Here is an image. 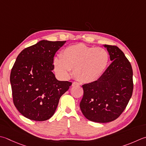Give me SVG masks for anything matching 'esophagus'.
<instances>
[{
  "mask_svg": "<svg viewBox=\"0 0 146 146\" xmlns=\"http://www.w3.org/2000/svg\"><path fill=\"white\" fill-rule=\"evenodd\" d=\"M78 85H80V84H78V82H73L72 83V86L74 87V86H78Z\"/></svg>",
  "mask_w": 146,
  "mask_h": 146,
  "instance_id": "1",
  "label": "esophagus"
}]
</instances>
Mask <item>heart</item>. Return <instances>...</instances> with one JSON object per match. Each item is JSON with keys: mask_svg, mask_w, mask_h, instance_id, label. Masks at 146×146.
Returning <instances> with one entry per match:
<instances>
[{"mask_svg": "<svg viewBox=\"0 0 146 146\" xmlns=\"http://www.w3.org/2000/svg\"><path fill=\"white\" fill-rule=\"evenodd\" d=\"M109 59V53L104 48L78 44L62 50L60 57L54 58L52 65L54 72L61 78H67L73 70V75L76 80L90 83L101 76Z\"/></svg>", "mask_w": 146, "mask_h": 146, "instance_id": "1", "label": "heart"}]
</instances>
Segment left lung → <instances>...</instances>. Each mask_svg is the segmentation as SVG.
I'll return each instance as SVG.
<instances>
[{
  "label": "left lung",
  "instance_id": "1",
  "mask_svg": "<svg viewBox=\"0 0 146 146\" xmlns=\"http://www.w3.org/2000/svg\"><path fill=\"white\" fill-rule=\"evenodd\" d=\"M112 62L96 81L82 85L80 103L83 115L89 120L108 123L123 113L133 92V71L124 53L115 45H104Z\"/></svg>",
  "mask_w": 146,
  "mask_h": 146
}]
</instances>
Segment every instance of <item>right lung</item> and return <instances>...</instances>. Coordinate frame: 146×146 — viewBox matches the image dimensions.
I'll return each mask as SVG.
<instances>
[{"mask_svg":"<svg viewBox=\"0 0 146 146\" xmlns=\"http://www.w3.org/2000/svg\"><path fill=\"white\" fill-rule=\"evenodd\" d=\"M65 43L43 40L23 50L16 59L10 75L13 102L31 120L51 118L60 98L72 84L58 80L52 73L54 55Z\"/></svg>","mask_w":146,"mask_h":146,"instance_id":"add662e5","label":"right lung"}]
</instances>
